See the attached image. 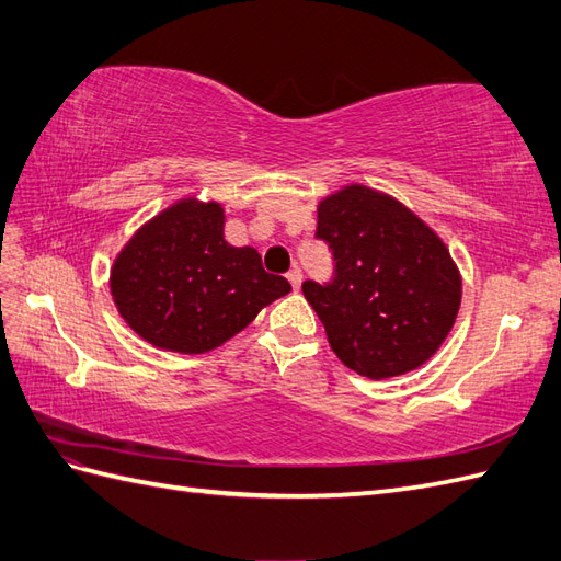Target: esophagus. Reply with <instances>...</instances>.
<instances>
[{"label":"esophagus","instance_id":"34e87169","mask_svg":"<svg viewBox=\"0 0 561 561\" xmlns=\"http://www.w3.org/2000/svg\"><path fill=\"white\" fill-rule=\"evenodd\" d=\"M288 280L293 285V290H299V285H302V273H299V268H293L288 273Z\"/></svg>","mask_w":561,"mask_h":561}]
</instances>
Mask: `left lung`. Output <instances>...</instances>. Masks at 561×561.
<instances>
[{"label": "left lung", "mask_w": 561, "mask_h": 561, "mask_svg": "<svg viewBox=\"0 0 561 561\" xmlns=\"http://www.w3.org/2000/svg\"><path fill=\"white\" fill-rule=\"evenodd\" d=\"M317 238L333 250L335 280H307L302 293L337 359L374 380L426 364L461 305V273L443 238L407 204L362 183L319 202Z\"/></svg>", "instance_id": "8db88e82"}]
</instances>
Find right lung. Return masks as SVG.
I'll list each match as a JSON object with an SVG mask.
<instances>
[{"mask_svg":"<svg viewBox=\"0 0 561 561\" xmlns=\"http://www.w3.org/2000/svg\"><path fill=\"white\" fill-rule=\"evenodd\" d=\"M221 202L181 197L145 221L116 254L108 288L135 333L167 352L221 347L290 293L254 248L224 238Z\"/></svg>","mask_w":561,"mask_h":561,"instance_id":"obj_1","label":"right lung"}]
</instances>
